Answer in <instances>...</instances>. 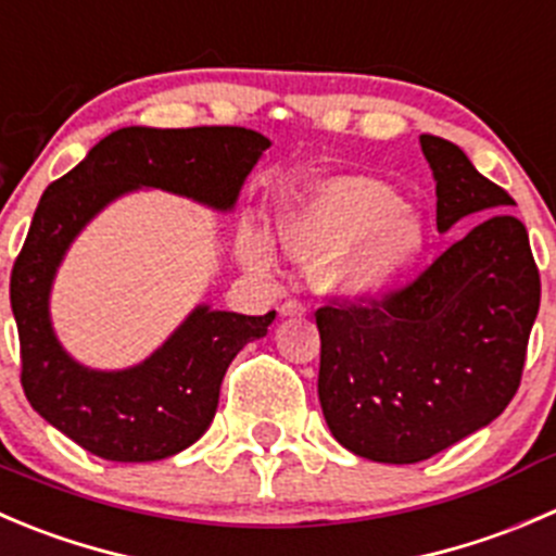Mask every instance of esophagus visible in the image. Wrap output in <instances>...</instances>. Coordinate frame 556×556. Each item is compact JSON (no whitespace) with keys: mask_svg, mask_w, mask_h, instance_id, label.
I'll return each mask as SVG.
<instances>
[{"mask_svg":"<svg viewBox=\"0 0 556 556\" xmlns=\"http://www.w3.org/2000/svg\"><path fill=\"white\" fill-rule=\"evenodd\" d=\"M279 315L282 317H295V315H306V306L301 304V301H295V299H288L285 301L282 306H279Z\"/></svg>","mask_w":556,"mask_h":556,"instance_id":"34e87169","label":"esophagus"}]
</instances>
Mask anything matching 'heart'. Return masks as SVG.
<instances>
[{
  "label": "heart",
  "mask_w": 556,
  "mask_h": 556,
  "mask_svg": "<svg viewBox=\"0 0 556 556\" xmlns=\"http://www.w3.org/2000/svg\"><path fill=\"white\" fill-rule=\"evenodd\" d=\"M279 241L299 261L333 252L320 268L323 288L344 301H371L418 263L427 230L393 187L369 176H333L306 187L282 214ZM241 255L250 266L271 268V239L247 230Z\"/></svg>",
  "instance_id": "obj_1"
}]
</instances>
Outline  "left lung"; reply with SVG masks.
<instances>
[{
  "label": "left lung",
  "mask_w": 556,
  "mask_h": 556,
  "mask_svg": "<svg viewBox=\"0 0 556 556\" xmlns=\"http://www.w3.org/2000/svg\"><path fill=\"white\" fill-rule=\"evenodd\" d=\"M438 181V230L486 218L427 271L382 299L315 312L317 396L339 445L415 465L489 427L521 382L541 274L514 198L456 143L421 135Z\"/></svg>",
  "instance_id": "8db88e82"
}]
</instances>
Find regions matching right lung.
<instances>
[{
    "label": "right lung",
    "instance_id": "add662e5",
    "mask_svg": "<svg viewBox=\"0 0 556 556\" xmlns=\"http://www.w3.org/2000/svg\"><path fill=\"white\" fill-rule=\"evenodd\" d=\"M268 138L247 127H122L48 185L10 274L21 386L31 407L108 462H157L190 448L212 424L230 361L266 337L277 312L250 317L201 304L129 369L78 364L51 326V285L75 236L111 201L141 187L230 212Z\"/></svg>",
    "mask_w": 556,
    "mask_h": 556
}]
</instances>
